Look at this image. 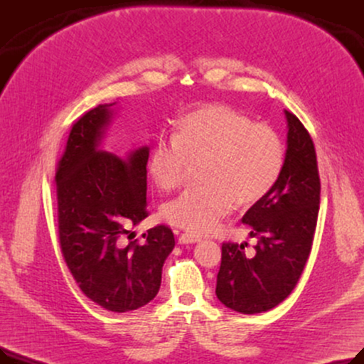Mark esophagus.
<instances>
[{
	"mask_svg": "<svg viewBox=\"0 0 364 364\" xmlns=\"http://www.w3.org/2000/svg\"><path fill=\"white\" fill-rule=\"evenodd\" d=\"M202 237L199 236H195V235H188V233H183L180 237H178V243L180 245H186V243H198L200 242Z\"/></svg>",
	"mask_w": 364,
	"mask_h": 364,
	"instance_id": "34e87169",
	"label": "esophagus"
}]
</instances>
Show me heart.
Wrapping results in <instances>:
<instances>
[{"label":"heart","mask_w":364,"mask_h":364,"mask_svg":"<svg viewBox=\"0 0 364 364\" xmlns=\"http://www.w3.org/2000/svg\"><path fill=\"white\" fill-rule=\"evenodd\" d=\"M196 188H188L162 206L172 225L205 235L230 213L261 200L280 177L284 146L265 124L224 105L186 114L172 143L159 140L149 156V172L161 190L176 188L187 165H198Z\"/></svg>","instance_id":"b5f03b06"}]
</instances>
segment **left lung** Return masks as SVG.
Wrapping results in <instances>:
<instances>
[{
	"label": "left lung",
	"instance_id": "8db88e82",
	"mask_svg": "<svg viewBox=\"0 0 364 364\" xmlns=\"http://www.w3.org/2000/svg\"><path fill=\"white\" fill-rule=\"evenodd\" d=\"M288 122L280 177L242 218L257 239L255 255L247 243H223L217 298L227 309L257 314L274 309L291 295L307 262L316 232L320 178L313 140L294 113Z\"/></svg>",
	"mask_w": 364,
	"mask_h": 364
}]
</instances>
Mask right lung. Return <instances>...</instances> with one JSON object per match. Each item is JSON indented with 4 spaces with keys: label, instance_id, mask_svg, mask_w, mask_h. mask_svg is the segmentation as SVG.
Wrapping results in <instances>:
<instances>
[{
    "label": "right lung",
    "instance_id": "obj_1",
    "mask_svg": "<svg viewBox=\"0 0 364 364\" xmlns=\"http://www.w3.org/2000/svg\"><path fill=\"white\" fill-rule=\"evenodd\" d=\"M114 105H99L73 124L54 181L62 254L73 279L95 304L127 313L158 295L176 240L171 228L156 225L143 245L124 243L147 217L150 149L124 158L103 149Z\"/></svg>",
    "mask_w": 364,
    "mask_h": 364
}]
</instances>
